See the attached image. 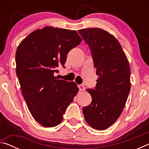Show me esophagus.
<instances>
[{
	"label": "esophagus",
	"instance_id": "esophagus-1",
	"mask_svg": "<svg viewBox=\"0 0 149 149\" xmlns=\"http://www.w3.org/2000/svg\"><path fill=\"white\" fill-rule=\"evenodd\" d=\"M78 87H79V91H85V87L84 86V85H79V86H78Z\"/></svg>",
	"mask_w": 149,
	"mask_h": 149
}]
</instances>
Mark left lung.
I'll return each instance as SVG.
<instances>
[{
    "mask_svg": "<svg viewBox=\"0 0 149 149\" xmlns=\"http://www.w3.org/2000/svg\"><path fill=\"white\" fill-rule=\"evenodd\" d=\"M89 45L99 75L94 89H87L92 102L83 113L91 127L104 130L112 125L122 113L131 89L130 67L120 42L100 28L78 30Z\"/></svg>",
    "mask_w": 149,
    "mask_h": 149,
    "instance_id": "left-lung-1",
    "label": "left lung"
}]
</instances>
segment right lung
Returning <instances> with one entry per match:
<instances>
[{"label": "right lung", "mask_w": 149, "mask_h": 149, "mask_svg": "<svg viewBox=\"0 0 149 149\" xmlns=\"http://www.w3.org/2000/svg\"><path fill=\"white\" fill-rule=\"evenodd\" d=\"M82 39L74 30L45 27L31 33L16 52V75L29 112L46 127L59 125L79 91L75 82L54 76Z\"/></svg>", "instance_id": "add662e5"}]
</instances>
